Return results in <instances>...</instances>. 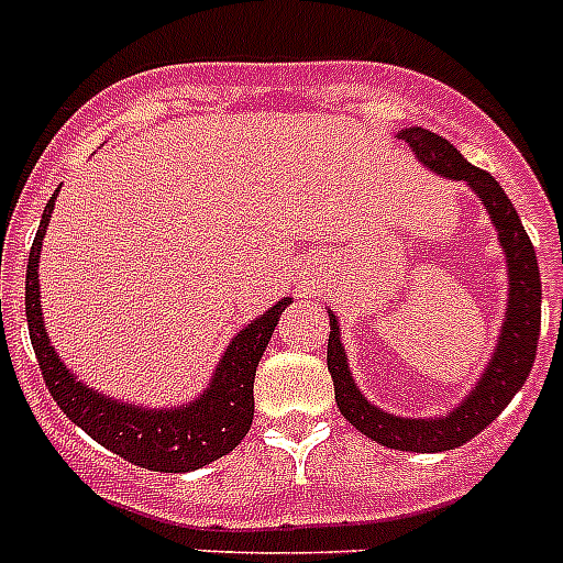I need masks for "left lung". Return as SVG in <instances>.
Segmentation results:
<instances>
[{
	"label": "left lung",
	"instance_id": "obj_1",
	"mask_svg": "<svg viewBox=\"0 0 563 563\" xmlns=\"http://www.w3.org/2000/svg\"><path fill=\"white\" fill-rule=\"evenodd\" d=\"M397 137L409 143L431 172L451 177V180H465L474 188L485 202L494 225L499 228L501 247L507 253V271H510V298H507V316L499 346H496L490 366L474 386L471 397L449 417H434V420H409V417L386 415L357 391L350 372H346V355H343L341 338H338V321L332 316L327 369H330L332 386H335L338 409L361 434L372 437L386 449L437 454V451L460 449L467 440H474L482 429H487L505 411L507 402L514 400L516 391L525 386L527 375L533 369L536 346H539L541 276L533 242L527 236L514 202L507 200V194L501 191V186L490 174L471 166L445 137L429 132V129L411 126Z\"/></svg>",
	"mask_w": 563,
	"mask_h": 563
}]
</instances>
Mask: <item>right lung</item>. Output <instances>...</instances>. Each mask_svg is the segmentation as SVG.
<instances>
[{
    "label": "right lung",
    "mask_w": 563,
    "mask_h": 563,
    "mask_svg": "<svg viewBox=\"0 0 563 563\" xmlns=\"http://www.w3.org/2000/svg\"><path fill=\"white\" fill-rule=\"evenodd\" d=\"M56 194L47 200L36 239L30 247L24 310H27L30 341H33L38 369H42L44 383H47L53 400L58 402V409L76 426H81L92 440L101 442L103 449L134 462V465L161 471V474H186V471H197L208 462L231 454L251 429L256 366L262 361V352L267 350L278 318L290 305V298L278 301L276 307H271L265 316L256 318L233 338L208 391L191 406L152 411L101 397L69 375L44 332L42 301H38V251H42V239L47 233L49 213L56 206Z\"/></svg>",
    "instance_id": "1"
}]
</instances>
